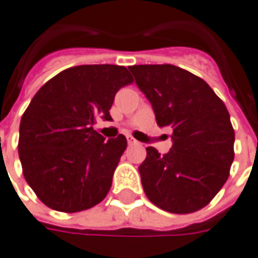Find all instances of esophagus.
<instances>
[{
  "mask_svg": "<svg viewBox=\"0 0 258 258\" xmlns=\"http://www.w3.org/2000/svg\"><path fill=\"white\" fill-rule=\"evenodd\" d=\"M126 139H127V143L131 145V146H135V145H139V142L132 138V136H126Z\"/></svg>",
  "mask_w": 258,
  "mask_h": 258,
  "instance_id": "obj_1",
  "label": "esophagus"
}]
</instances>
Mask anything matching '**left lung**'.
Wrapping results in <instances>:
<instances>
[{
  "label": "left lung",
  "instance_id": "1",
  "mask_svg": "<svg viewBox=\"0 0 258 258\" xmlns=\"http://www.w3.org/2000/svg\"><path fill=\"white\" fill-rule=\"evenodd\" d=\"M152 104L157 125L173 129L166 154L147 147L142 185L156 207L191 214L207 207L226 182L233 163L234 131L226 106L209 85L173 64L129 67Z\"/></svg>",
  "mask_w": 258,
  "mask_h": 258
}]
</instances>
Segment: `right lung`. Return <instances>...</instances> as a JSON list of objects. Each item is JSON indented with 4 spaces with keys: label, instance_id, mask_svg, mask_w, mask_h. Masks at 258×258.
Returning a JSON list of instances; mask_svg holds the SVG:
<instances>
[{
    "label": "right lung",
    "instance_id": "right-lung-1",
    "mask_svg": "<svg viewBox=\"0 0 258 258\" xmlns=\"http://www.w3.org/2000/svg\"><path fill=\"white\" fill-rule=\"evenodd\" d=\"M132 81L123 66H76L32 98L21 119L18 152L25 180L44 205L72 214L105 198L127 142L123 135L105 140L94 123L112 120L115 94Z\"/></svg>",
    "mask_w": 258,
    "mask_h": 258
}]
</instances>
